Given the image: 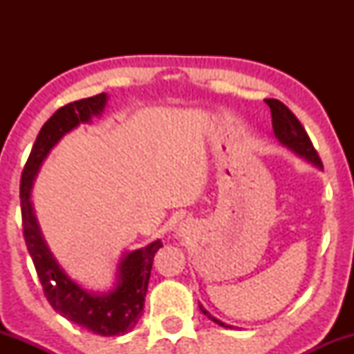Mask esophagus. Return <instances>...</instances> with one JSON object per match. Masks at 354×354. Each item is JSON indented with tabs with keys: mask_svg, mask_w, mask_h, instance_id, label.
I'll use <instances>...</instances> for the list:
<instances>
[{
	"mask_svg": "<svg viewBox=\"0 0 354 354\" xmlns=\"http://www.w3.org/2000/svg\"><path fill=\"white\" fill-rule=\"evenodd\" d=\"M183 231H185V228H180V233L183 234Z\"/></svg>",
	"mask_w": 354,
	"mask_h": 354,
	"instance_id": "34e87169",
	"label": "esophagus"
}]
</instances>
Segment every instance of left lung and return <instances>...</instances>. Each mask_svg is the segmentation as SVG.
Wrapping results in <instances>:
<instances>
[{
  "label": "left lung",
  "mask_w": 354,
  "mask_h": 354,
  "mask_svg": "<svg viewBox=\"0 0 354 354\" xmlns=\"http://www.w3.org/2000/svg\"><path fill=\"white\" fill-rule=\"evenodd\" d=\"M266 104L271 109V118H273V131L274 136L278 138V141L283 146H286L288 149H291L295 154H298L299 158L306 160L308 163L315 165L316 168L323 169V163H321L318 153L316 149L313 148V143L308 136V133L304 131V128L301 123L298 121L293 113L288 109V106H284L281 101L278 100H266ZM200 310L205 316H208L211 321L219 324L223 328H231L230 324L223 323L218 318H214L213 315L208 310H205V306L200 304Z\"/></svg>",
  "instance_id": "1"
}]
</instances>
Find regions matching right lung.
<instances>
[{"mask_svg":"<svg viewBox=\"0 0 354 354\" xmlns=\"http://www.w3.org/2000/svg\"><path fill=\"white\" fill-rule=\"evenodd\" d=\"M106 103V93L75 101L59 108L43 124L23 169L19 198H21L24 241L41 281L44 296L53 310L95 335L120 336L131 331L143 315L141 311L148 291L153 258L163 243L156 239L148 246L123 254L118 265L116 283L113 290L106 293L88 291L86 288L80 286L75 279H71L56 261L55 254L44 241L31 203L35 180L51 149L76 126L89 123L93 116H100L104 111Z\"/></svg>","mask_w":354,"mask_h":354,"instance_id":"obj_1","label":"right lung"}]
</instances>
